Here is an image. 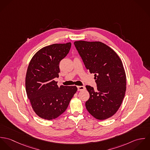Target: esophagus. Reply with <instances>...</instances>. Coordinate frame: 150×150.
I'll return each instance as SVG.
<instances>
[{"instance_id":"obj_1","label":"esophagus","mask_w":150,"mask_h":150,"mask_svg":"<svg viewBox=\"0 0 150 150\" xmlns=\"http://www.w3.org/2000/svg\"><path fill=\"white\" fill-rule=\"evenodd\" d=\"M77 89L78 91H83L86 89V87L84 86H77Z\"/></svg>"}]
</instances>
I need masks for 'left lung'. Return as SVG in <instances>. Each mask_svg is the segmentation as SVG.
I'll return each instance as SVG.
<instances>
[{"label":"left lung","mask_w":150,"mask_h":150,"mask_svg":"<svg viewBox=\"0 0 150 150\" xmlns=\"http://www.w3.org/2000/svg\"><path fill=\"white\" fill-rule=\"evenodd\" d=\"M75 47L87 70L94 73L97 90L86 86L89 98L88 111L96 119L104 120L114 115L121 106L127 89V77L117 54L100 42L76 41Z\"/></svg>","instance_id":"obj_1"}]
</instances>
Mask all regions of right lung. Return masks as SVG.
Listing matches in <instances>:
<instances>
[{"instance_id": "obj_1", "label": "right lung", "mask_w": 150, "mask_h": 150, "mask_svg": "<svg viewBox=\"0 0 150 150\" xmlns=\"http://www.w3.org/2000/svg\"><path fill=\"white\" fill-rule=\"evenodd\" d=\"M71 43L54 44L39 50L31 59L26 71L27 96L35 112L51 120L64 113L77 91L76 86H58L59 62L69 53Z\"/></svg>"}]
</instances>
